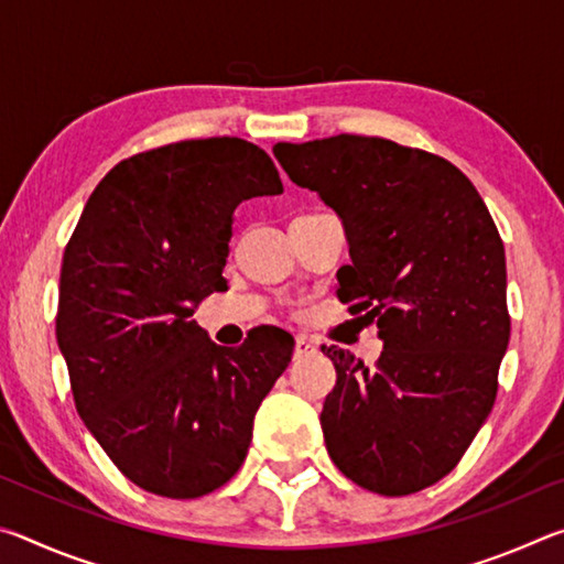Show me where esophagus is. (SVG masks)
<instances>
[{
	"label": "esophagus",
	"mask_w": 564,
	"mask_h": 564,
	"mask_svg": "<svg viewBox=\"0 0 564 564\" xmlns=\"http://www.w3.org/2000/svg\"><path fill=\"white\" fill-rule=\"evenodd\" d=\"M316 352V346L308 338H295V348H293V360H301L305 356Z\"/></svg>",
	"instance_id": "obj_1"
}]
</instances>
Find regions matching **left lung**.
<instances>
[{
    "instance_id": "left-lung-1",
    "label": "left lung",
    "mask_w": 564,
    "mask_h": 564,
    "mask_svg": "<svg viewBox=\"0 0 564 564\" xmlns=\"http://www.w3.org/2000/svg\"><path fill=\"white\" fill-rule=\"evenodd\" d=\"M285 174L340 216L350 263L338 299L376 323V368L338 346L321 413L338 470L370 492L410 495L460 463L498 395L510 343L505 246L460 169L378 137L273 147Z\"/></svg>"
}]
</instances>
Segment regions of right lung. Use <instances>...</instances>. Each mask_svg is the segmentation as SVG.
<instances>
[{"instance_id": "add662e5", "label": "right lung", "mask_w": 564, "mask_h": 564, "mask_svg": "<svg viewBox=\"0 0 564 564\" xmlns=\"http://www.w3.org/2000/svg\"><path fill=\"white\" fill-rule=\"evenodd\" d=\"M281 191L251 141H176L119 161L64 248L56 343L76 410L147 492L191 500L231 480L289 368L291 333L261 326L224 348L191 318L226 285L236 206Z\"/></svg>"}]
</instances>
